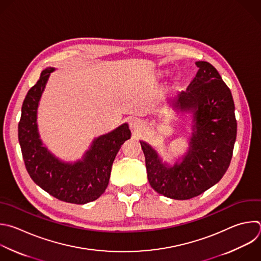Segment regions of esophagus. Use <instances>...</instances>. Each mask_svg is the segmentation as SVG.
Instances as JSON below:
<instances>
[{"label":"esophagus","mask_w":261,"mask_h":261,"mask_svg":"<svg viewBox=\"0 0 261 261\" xmlns=\"http://www.w3.org/2000/svg\"><path fill=\"white\" fill-rule=\"evenodd\" d=\"M130 128L134 132H138L143 128V123L139 119H132L130 121Z\"/></svg>","instance_id":"esophagus-1"}]
</instances>
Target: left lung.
I'll list each match as a JSON object with an SVG mask.
<instances>
[{
  "instance_id": "8db88e82",
  "label": "left lung",
  "mask_w": 261,
  "mask_h": 261,
  "mask_svg": "<svg viewBox=\"0 0 261 261\" xmlns=\"http://www.w3.org/2000/svg\"><path fill=\"white\" fill-rule=\"evenodd\" d=\"M199 70L187 91L179 92L171 107L193 114L188 151L171 166L158 151L140 140L147 178L159 194L174 200L195 198L216 185L226 172L237 137L231 92L216 68L197 61Z\"/></svg>"
}]
</instances>
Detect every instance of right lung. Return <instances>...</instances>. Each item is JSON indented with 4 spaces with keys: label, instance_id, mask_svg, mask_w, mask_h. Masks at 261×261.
I'll return each mask as SVG.
<instances>
[{
    "label": "right lung",
    "instance_id": "right-lung-1",
    "mask_svg": "<svg viewBox=\"0 0 261 261\" xmlns=\"http://www.w3.org/2000/svg\"><path fill=\"white\" fill-rule=\"evenodd\" d=\"M47 67L28 92L18 124V140L31 178L54 198L71 204H86L98 199L107 190L114 160L122 144L130 139L127 123L94 138L82 160L69 163L55 156L40 138L38 108L50 73Z\"/></svg>",
    "mask_w": 261,
    "mask_h": 261
}]
</instances>
